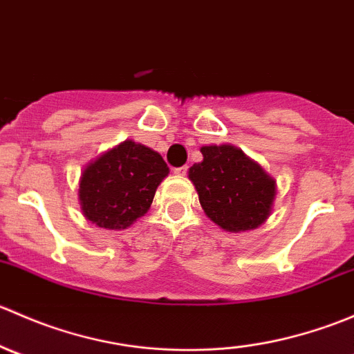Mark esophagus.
I'll list each match as a JSON object with an SVG mask.
<instances>
[{
    "label": "esophagus",
    "instance_id": "obj_1",
    "mask_svg": "<svg viewBox=\"0 0 354 354\" xmlns=\"http://www.w3.org/2000/svg\"><path fill=\"white\" fill-rule=\"evenodd\" d=\"M174 174H178V176H185V174L188 173V166H181V167H174Z\"/></svg>",
    "mask_w": 354,
    "mask_h": 354
}]
</instances>
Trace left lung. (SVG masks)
<instances>
[{
	"label": "left lung",
	"instance_id": "obj_1",
	"mask_svg": "<svg viewBox=\"0 0 354 354\" xmlns=\"http://www.w3.org/2000/svg\"><path fill=\"white\" fill-rule=\"evenodd\" d=\"M203 160L190 167V180L210 221L226 231H248L269 217L276 181L233 145L202 147Z\"/></svg>",
	"mask_w": 354,
	"mask_h": 354
}]
</instances>
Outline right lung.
I'll use <instances>...</instances> for the list:
<instances>
[{
  "label": "right lung",
  "instance_id": "add662e5",
  "mask_svg": "<svg viewBox=\"0 0 354 354\" xmlns=\"http://www.w3.org/2000/svg\"><path fill=\"white\" fill-rule=\"evenodd\" d=\"M167 173V164L152 149L123 142L84 169L82 210L99 227L124 230L147 212Z\"/></svg>",
  "mask_w": 354,
  "mask_h": 354
}]
</instances>
